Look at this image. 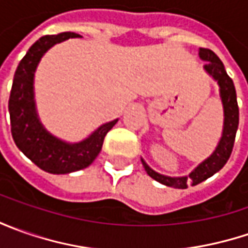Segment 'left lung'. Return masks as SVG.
<instances>
[{
	"instance_id": "1",
	"label": "left lung",
	"mask_w": 248,
	"mask_h": 248,
	"mask_svg": "<svg viewBox=\"0 0 248 248\" xmlns=\"http://www.w3.org/2000/svg\"><path fill=\"white\" fill-rule=\"evenodd\" d=\"M199 56L202 61L207 62L204 64V70L218 82L219 87V96L224 108V128L218 146L215 148L214 153L210 157L205 158L203 163H200L187 176H167L158 174L145 163L143 158H140L143 168L149 176H152L155 181L163 185L171 186L175 189H186L189 182H192V185L195 186L208 179L215 172H218L231 157L234 138H236V131L239 127V106L236 99V90L232 78L225 70L224 63L221 62V59L211 49L207 48H200Z\"/></svg>"
}]
</instances>
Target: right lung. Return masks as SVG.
<instances>
[{"instance_id": "obj_1", "label": "right lung", "mask_w": 248, "mask_h": 248, "mask_svg": "<svg viewBox=\"0 0 248 248\" xmlns=\"http://www.w3.org/2000/svg\"><path fill=\"white\" fill-rule=\"evenodd\" d=\"M80 37L76 33L44 35L30 46L14 76L9 96L11 132L16 146L37 167L49 174H69L92 164L102 150L103 139L119 120H113L95 129L88 138L69 143L53 137L38 119L34 100V73L38 63L55 44Z\"/></svg>"}]
</instances>
